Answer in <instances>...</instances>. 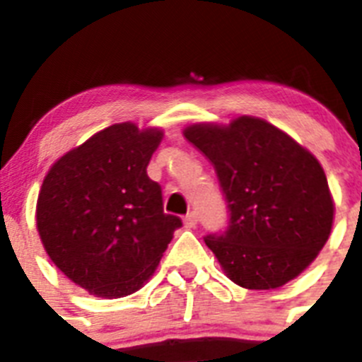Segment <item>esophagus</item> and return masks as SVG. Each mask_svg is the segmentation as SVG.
Returning <instances> with one entry per match:
<instances>
[{
  "label": "esophagus",
  "instance_id": "obj_1",
  "mask_svg": "<svg viewBox=\"0 0 362 362\" xmlns=\"http://www.w3.org/2000/svg\"><path fill=\"white\" fill-rule=\"evenodd\" d=\"M183 223H185V228H196V225H197V216H196V214H194V212L188 214V216H185Z\"/></svg>",
  "mask_w": 362,
  "mask_h": 362
}]
</instances>
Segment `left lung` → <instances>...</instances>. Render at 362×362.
Wrapping results in <instances>:
<instances>
[{
  "label": "left lung",
  "instance_id": "obj_1",
  "mask_svg": "<svg viewBox=\"0 0 362 362\" xmlns=\"http://www.w3.org/2000/svg\"><path fill=\"white\" fill-rule=\"evenodd\" d=\"M183 134L212 161L228 203L226 232L204 238L226 277L243 288L274 290L303 274L334 225L317 158L261 117L194 123Z\"/></svg>",
  "mask_w": 362,
  "mask_h": 362
}]
</instances>
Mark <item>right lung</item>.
Listing matches in <instances>:
<instances>
[{"label": "right lung", "instance_id": "right-lung-1", "mask_svg": "<svg viewBox=\"0 0 362 362\" xmlns=\"http://www.w3.org/2000/svg\"><path fill=\"white\" fill-rule=\"evenodd\" d=\"M161 139L156 127L116 123L69 150L45 175L36 204L43 248L92 296L137 292L181 226L163 212L161 187L146 174Z\"/></svg>", "mask_w": 362, "mask_h": 362}]
</instances>
